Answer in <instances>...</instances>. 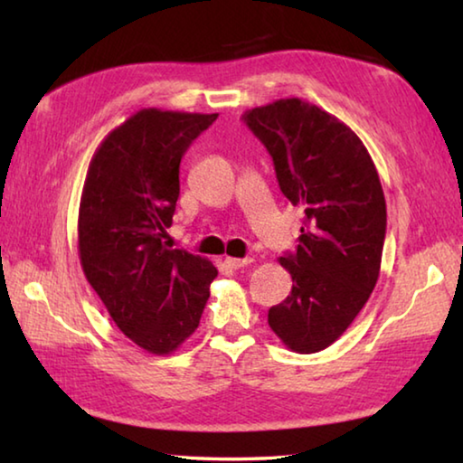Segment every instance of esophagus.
Returning a JSON list of instances; mask_svg holds the SVG:
<instances>
[{
  "label": "esophagus",
  "instance_id": "obj_1",
  "mask_svg": "<svg viewBox=\"0 0 463 463\" xmlns=\"http://www.w3.org/2000/svg\"><path fill=\"white\" fill-rule=\"evenodd\" d=\"M250 261H253V260H249V257H245V260H239V257H226V260H224V263L229 265V268H232V269L247 268Z\"/></svg>",
  "mask_w": 463,
  "mask_h": 463
}]
</instances>
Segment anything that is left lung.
<instances>
[{"instance_id": "1", "label": "left lung", "mask_w": 463, "mask_h": 463, "mask_svg": "<svg viewBox=\"0 0 463 463\" xmlns=\"http://www.w3.org/2000/svg\"><path fill=\"white\" fill-rule=\"evenodd\" d=\"M242 120L268 148L279 190L307 221L296 253L279 257L292 292L268 323L294 354H318L354 323L380 278L386 200L354 130L323 108L284 98Z\"/></svg>"}]
</instances>
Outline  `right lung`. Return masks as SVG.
I'll use <instances>...</instances> for the list:
<instances>
[{
	"label": "right lung",
	"mask_w": 463,
	"mask_h": 463,
	"mask_svg": "<svg viewBox=\"0 0 463 463\" xmlns=\"http://www.w3.org/2000/svg\"><path fill=\"white\" fill-rule=\"evenodd\" d=\"M218 114L145 108L116 127L85 175L77 250L116 326L153 355H169L200 325L218 276L213 261L169 249L179 163Z\"/></svg>",
	"instance_id": "1"
}]
</instances>
